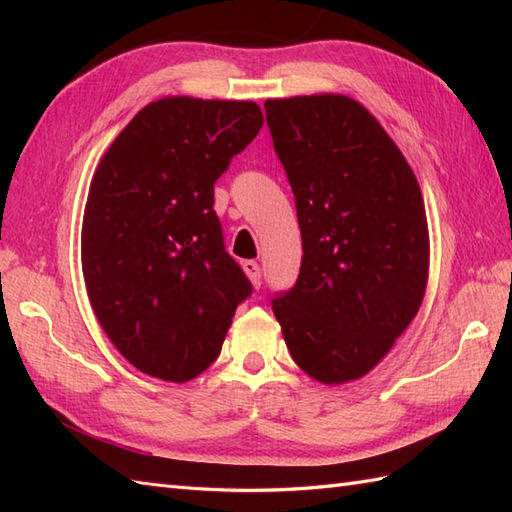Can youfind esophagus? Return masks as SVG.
<instances>
[{"label":"esophagus","instance_id":"obj_1","mask_svg":"<svg viewBox=\"0 0 512 512\" xmlns=\"http://www.w3.org/2000/svg\"><path fill=\"white\" fill-rule=\"evenodd\" d=\"M242 268H244V273H246L250 284H253V288L262 286V270H259L257 262H253V259H246V262L242 264Z\"/></svg>","mask_w":512,"mask_h":512}]
</instances>
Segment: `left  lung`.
Listing matches in <instances>:
<instances>
[{
    "instance_id": "8db88e82",
    "label": "left lung",
    "mask_w": 512,
    "mask_h": 512,
    "mask_svg": "<svg viewBox=\"0 0 512 512\" xmlns=\"http://www.w3.org/2000/svg\"><path fill=\"white\" fill-rule=\"evenodd\" d=\"M303 259L273 299L295 363L323 385L363 378L416 317L429 279L420 184L367 107L343 94L268 99Z\"/></svg>"
}]
</instances>
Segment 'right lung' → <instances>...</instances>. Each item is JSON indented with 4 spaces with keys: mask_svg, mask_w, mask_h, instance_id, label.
Wrapping results in <instances>:
<instances>
[{
    "mask_svg": "<svg viewBox=\"0 0 512 512\" xmlns=\"http://www.w3.org/2000/svg\"><path fill=\"white\" fill-rule=\"evenodd\" d=\"M262 125L253 101L165 96L127 123L94 171L85 288L105 334L143 374H202L253 290L224 250L213 184Z\"/></svg>",
    "mask_w": 512,
    "mask_h": 512,
    "instance_id": "obj_1",
    "label": "right lung"
}]
</instances>
